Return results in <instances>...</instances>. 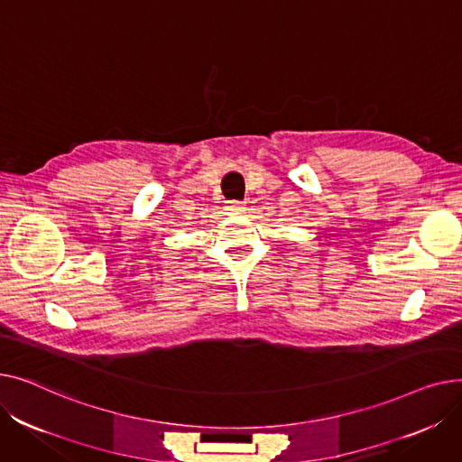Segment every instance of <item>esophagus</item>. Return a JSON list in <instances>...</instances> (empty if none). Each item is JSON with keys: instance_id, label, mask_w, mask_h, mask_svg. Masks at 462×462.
I'll return each instance as SVG.
<instances>
[{"instance_id": "obj_1", "label": "esophagus", "mask_w": 462, "mask_h": 462, "mask_svg": "<svg viewBox=\"0 0 462 462\" xmlns=\"http://www.w3.org/2000/svg\"><path fill=\"white\" fill-rule=\"evenodd\" d=\"M226 211L228 213H241V211H245V206H244V202H239V200H228L226 202Z\"/></svg>"}]
</instances>
